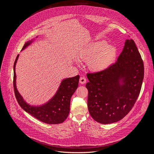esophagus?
Here are the masks:
<instances>
[{"mask_svg":"<svg viewBox=\"0 0 154 154\" xmlns=\"http://www.w3.org/2000/svg\"><path fill=\"white\" fill-rule=\"evenodd\" d=\"M79 82H80L81 84H85V83L86 82V79L85 77H82L80 78Z\"/></svg>","mask_w":154,"mask_h":154,"instance_id":"esophagus-1","label":"esophagus"}]
</instances>
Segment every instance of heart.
I'll return each instance as SVG.
<instances>
[{
  "label": "heart",
  "instance_id": "b5f03b06",
  "mask_svg": "<svg viewBox=\"0 0 154 154\" xmlns=\"http://www.w3.org/2000/svg\"><path fill=\"white\" fill-rule=\"evenodd\" d=\"M117 49L105 41L91 43L82 49L78 54L81 61H88V67L92 72H100L108 68L115 62Z\"/></svg>",
  "mask_w": 154,
  "mask_h": 154
}]
</instances>
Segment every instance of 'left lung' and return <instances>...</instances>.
Wrapping results in <instances>:
<instances>
[{"instance_id":"8db88e82","label":"left lung","mask_w":154,"mask_h":154,"mask_svg":"<svg viewBox=\"0 0 154 154\" xmlns=\"http://www.w3.org/2000/svg\"><path fill=\"white\" fill-rule=\"evenodd\" d=\"M88 108L93 119L110 124L124 118L140 92L144 65L132 39H127L117 61L104 71L88 73Z\"/></svg>"}]
</instances>
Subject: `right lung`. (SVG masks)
<instances>
[{"label":"right lung","mask_w":154,"mask_h":154,"mask_svg":"<svg viewBox=\"0 0 154 154\" xmlns=\"http://www.w3.org/2000/svg\"><path fill=\"white\" fill-rule=\"evenodd\" d=\"M32 41L26 42L22 50L29 46ZM19 56L18 54L14 62L13 77L14 94L18 103L25 111L43 123L51 125L63 123L69 115L71 98L78 87L80 76L77 75L74 77L63 79L56 94L46 103L39 106H31L26 103L16 88L15 68Z\"/></svg>","instance_id":"1"}]
</instances>
